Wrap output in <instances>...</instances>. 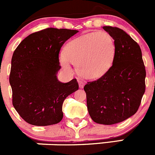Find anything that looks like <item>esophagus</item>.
<instances>
[{
  "label": "esophagus",
  "instance_id": "34e87169",
  "mask_svg": "<svg viewBox=\"0 0 155 155\" xmlns=\"http://www.w3.org/2000/svg\"><path fill=\"white\" fill-rule=\"evenodd\" d=\"M78 84H79L80 88H81V89L84 88V81H81V80H78Z\"/></svg>",
  "mask_w": 155,
  "mask_h": 155
}]
</instances>
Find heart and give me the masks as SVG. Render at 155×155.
<instances>
[{"label": "heart", "mask_w": 155, "mask_h": 155, "mask_svg": "<svg viewBox=\"0 0 155 155\" xmlns=\"http://www.w3.org/2000/svg\"><path fill=\"white\" fill-rule=\"evenodd\" d=\"M116 46L114 39L105 31L85 34L70 41L65 53L59 54V63L66 71L77 65L79 74L87 80L103 76L114 62Z\"/></svg>", "instance_id": "obj_1"}]
</instances>
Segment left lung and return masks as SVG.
<instances>
[{
	"label": "left lung",
	"instance_id": "obj_1",
	"mask_svg": "<svg viewBox=\"0 0 155 155\" xmlns=\"http://www.w3.org/2000/svg\"><path fill=\"white\" fill-rule=\"evenodd\" d=\"M102 28L115 43L114 62L102 77L88 82L84 89L92 120L111 125L136 114L145 93L146 72L139 44L122 29L111 26Z\"/></svg>",
	"mask_w": 155,
	"mask_h": 155
}]
</instances>
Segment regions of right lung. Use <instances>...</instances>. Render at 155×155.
Segmentation results:
<instances>
[{"label":"right lung","instance_id":"add662e5","mask_svg":"<svg viewBox=\"0 0 155 155\" xmlns=\"http://www.w3.org/2000/svg\"><path fill=\"white\" fill-rule=\"evenodd\" d=\"M78 32L49 28L29 35L15 50L10 74L13 105L27 123L49 126L62 120L64 100L78 90V84L76 79L58 80L59 54L64 43Z\"/></svg>","mask_w":155,"mask_h":155}]
</instances>
